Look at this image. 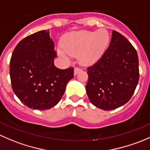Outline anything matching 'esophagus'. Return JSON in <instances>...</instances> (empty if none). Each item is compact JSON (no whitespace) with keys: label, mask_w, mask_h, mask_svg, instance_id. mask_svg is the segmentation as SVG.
<instances>
[{"label":"esophagus","mask_w":150,"mask_h":150,"mask_svg":"<svg viewBox=\"0 0 150 150\" xmlns=\"http://www.w3.org/2000/svg\"><path fill=\"white\" fill-rule=\"evenodd\" d=\"M81 69H79V68L76 67L75 69H74V75L77 74H78L79 72L81 71Z\"/></svg>","instance_id":"esophagus-1"}]
</instances>
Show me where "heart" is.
I'll return each mask as SVG.
<instances>
[{
  "label": "heart",
  "mask_w": 150,
  "mask_h": 150,
  "mask_svg": "<svg viewBox=\"0 0 150 150\" xmlns=\"http://www.w3.org/2000/svg\"><path fill=\"white\" fill-rule=\"evenodd\" d=\"M109 42V34L105 29L74 32L65 37L62 42L63 49H58V52L64 58L67 57V54L79 56L81 64L89 66L103 56Z\"/></svg>",
  "instance_id": "heart-1"
}]
</instances>
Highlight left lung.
I'll return each mask as SVG.
<instances>
[{
    "label": "left lung",
    "mask_w": 150,
    "mask_h": 150,
    "mask_svg": "<svg viewBox=\"0 0 150 150\" xmlns=\"http://www.w3.org/2000/svg\"><path fill=\"white\" fill-rule=\"evenodd\" d=\"M87 70L89 101L104 110H114L130 100L138 84V55L130 42L113 30L108 48Z\"/></svg>",
    "instance_id": "obj_1"
}]
</instances>
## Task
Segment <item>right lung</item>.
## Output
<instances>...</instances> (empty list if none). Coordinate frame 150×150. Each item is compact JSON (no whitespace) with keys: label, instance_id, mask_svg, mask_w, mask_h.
<instances>
[{"label":"right lung","instance_id":"obj_1","mask_svg":"<svg viewBox=\"0 0 150 150\" xmlns=\"http://www.w3.org/2000/svg\"><path fill=\"white\" fill-rule=\"evenodd\" d=\"M55 57L48 30L27 37L13 50L10 61L12 89L29 108L44 110L56 105L74 77V68L55 67Z\"/></svg>","mask_w":150,"mask_h":150}]
</instances>
